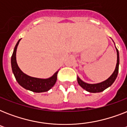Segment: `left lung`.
<instances>
[{"label": "left lung", "instance_id": "left-lung-1", "mask_svg": "<svg viewBox=\"0 0 127 127\" xmlns=\"http://www.w3.org/2000/svg\"><path fill=\"white\" fill-rule=\"evenodd\" d=\"M116 48V47H115ZM117 51V64L115 69L114 72H113V74L110 76V77L108 78L107 79L105 80V81L101 82L100 83L97 84H88L86 82H84L82 81L78 76L77 77V80L78 84L84 89L85 90H86L87 92H89L90 93H98L103 92L105 90V89L109 88L113 84V83L114 82L115 80H116L117 75H118L119 72V53L118 49L116 48Z\"/></svg>", "mask_w": 127, "mask_h": 127}]
</instances>
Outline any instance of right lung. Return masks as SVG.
Returning a JSON list of instances; mask_svg holds the SVG:
<instances>
[{"label":"right lung","mask_w":127,"mask_h":127,"mask_svg":"<svg viewBox=\"0 0 127 127\" xmlns=\"http://www.w3.org/2000/svg\"><path fill=\"white\" fill-rule=\"evenodd\" d=\"M20 40L21 39H20L17 42L11 57L12 70L16 81L24 88L33 92L40 93L47 92L55 84L57 79V73L59 70L56 72L51 77L45 79L32 77L24 73L19 68L16 62V50Z\"/></svg>","instance_id":"add662e5"}]
</instances>
